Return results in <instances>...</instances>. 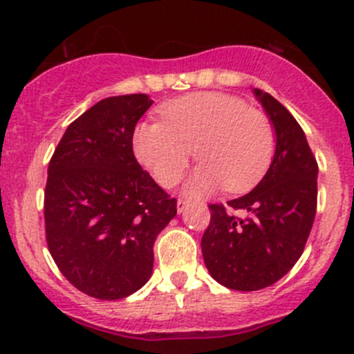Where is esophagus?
Returning a JSON list of instances; mask_svg holds the SVG:
<instances>
[{"instance_id":"obj_1","label":"esophagus","mask_w":354,"mask_h":354,"mask_svg":"<svg viewBox=\"0 0 354 354\" xmlns=\"http://www.w3.org/2000/svg\"><path fill=\"white\" fill-rule=\"evenodd\" d=\"M187 205H188V202H187V200H183V198H178V202H176V209H178V214H183L185 210H187Z\"/></svg>"}]
</instances>
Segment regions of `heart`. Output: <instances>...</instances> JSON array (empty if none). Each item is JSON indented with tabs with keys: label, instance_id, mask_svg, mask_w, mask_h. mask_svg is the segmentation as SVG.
I'll return each instance as SVG.
<instances>
[{
	"label": "heart",
	"instance_id": "1",
	"mask_svg": "<svg viewBox=\"0 0 354 354\" xmlns=\"http://www.w3.org/2000/svg\"><path fill=\"white\" fill-rule=\"evenodd\" d=\"M164 121L135 128V156L157 183L173 187L192 157L203 160L185 192L209 195L226 187L240 194L266 174L276 147L272 123L266 113L248 108L243 99L223 92H194L160 106Z\"/></svg>",
	"mask_w": 354,
	"mask_h": 354
}]
</instances>
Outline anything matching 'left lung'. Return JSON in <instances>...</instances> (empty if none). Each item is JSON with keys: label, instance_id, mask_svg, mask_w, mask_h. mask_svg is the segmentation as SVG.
I'll use <instances>...</instances> for the list:
<instances>
[{"label": "left lung", "instance_id": "left-lung-1", "mask_svg": "<svg viewBox=\"0 0 354 354\" xmlns=\"http://www.w3.org/2000/svg\"><path fill=\"white\" fill-rule=\"evenodd\" d=\"M276 133V152L266 176L250 194L227 202L245 217L212 203L202 236L210 276L236 291H259L286 276L301 257L317 210L319 166L305 131L267 92L253 88Z\"/></svg>", "mask_w": 354, "mask_h": 354}]
</instances>
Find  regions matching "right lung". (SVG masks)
Here are the masks:
<instances>
[{"label": "right lung", "mask_w": 354, "mask_h": 354, "mask_svg": "<svg viewBox=\"0 0 354 354\" xmlns=\"http://www.w3.org/2000/svg\"><path fill=\"white\" fill-rule=\"evenodd\" d=\"M147 94L114 95L78 116L49 160L46 240L63 276L85 295L121 299L152 276L157 234L176 216L133 156Z\"/></svg>", "instance_id": "obj_1"}]
</instances>
